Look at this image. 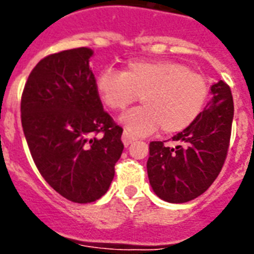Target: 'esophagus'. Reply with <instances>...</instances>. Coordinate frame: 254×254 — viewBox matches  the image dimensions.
I'll return each mask as SVG.
<instances>
[{"label": "esophagus", "instance_id": "1", "mask_svg": "<svg viewBox=\"0 0 254 254\" xmlns=\"http://www.w3.org/2000/svg\"><path fill=\"white\" fill-rule=\"evenodd\" d=\"M123 142L125 146H129L131 142H134V137H131L127 131H124L123 133Z\"/></svg>", "mask_w": 254, "mask_h": 254}]
</instances>
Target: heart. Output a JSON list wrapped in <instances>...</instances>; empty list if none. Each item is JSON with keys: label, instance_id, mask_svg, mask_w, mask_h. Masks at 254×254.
<instances>
[{"label": "heart", "instance_id": "1", "mask_svg": "<svg viewBox=\"0 0 254 254\" xmlns=\"http://www.w3.org/2000/svg\"><path fill=\"white\" fill-rule=\"evenodd\" d=\"M95 85L101 101L113 111H123L141 96L142 107L120 117L133 135L151 134L159 127L166 134L183 131L201 115L209 93L201 73L171 61L129 62L123 72L104 69Z\"/></svg>", "mask_w": 254, "mask_h": 254}]
</instances>
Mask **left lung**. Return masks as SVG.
Wrapping results in <instances>:
<instances>
[{
    "label": "left lung",
    "mask_w": 254,
    "mask_h": 254,
    "mask_svg": "<svg viewBox=\"0 0 254 254\" xmlns=\"http://www.w3.org/2000/svg\"><path fill=\"white\" fill-rule=\"evenodd\" d=\"M201 115L174 135L175 147L161 141L149 145L147 177L153 191L169 203H186L208 190L227 158L233 120L231 88L223 80L211 87Z\"/></svg>",
    "instance_id": "8db88e82"
}]
</instances>
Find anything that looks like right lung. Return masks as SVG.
<instances>
[{"instance_id":"add662e5","label":"right lung","mask_w":254,"mask_h":254,"mask_svg":"<svg viewBox=\"0 0 254 254\" xmlns=\"http://www.w3.org/2000/svg\"><path fill=\"white\" fill-rule=\"evenodd\" d=\"M92 55L80 47L43 58L21 100L34 162L45 181L73 203H91L107 192L124 150L123 127L104 111L96 91Z\"/></svg>"}]
</instances>
